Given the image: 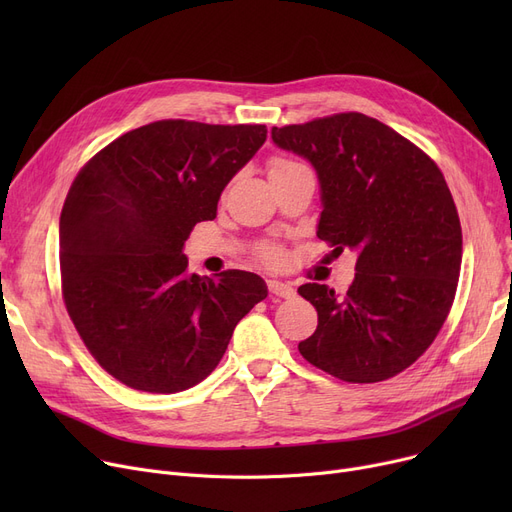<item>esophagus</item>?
<instances>
[{"label":"esophagus","instance_id":"1","mask_svg":"<svg viewBox=\"0 0 512 512\" xmlns=\"http://www.w3.org/2000/svg\"><path fill=\"white\" fill-rule=\"evenodd\" d=\"M267 288H270V292L276 294V297H280V299H292L294 294H297V292H294L292 284L280 282V280H270V282H267Z\"/></svg>","mask_w":512,"mask_h":512}]
</instances>
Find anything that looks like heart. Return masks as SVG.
Segmentation results:
<instances>
[{
    "mask_svg": "<svg viewBox=\"0 0 512 512\" xmlns=\"http://www.w3.org/2000/svg\"><path fill=\"white\" fill-rule=\"evenodd\" d=\"M294 168H299L297 161H290V159H284V157H274V159L270 161V166H267V174H270V178H272V176L284 174V172L294 170ZM261 257H263L265 263L278 265V263L282 261V249L276 247V245H265V247L261 249Z\"/></svg>",
    "mask_w": 512,
    "mask_h": 512,
    "instance_id": "1",
    "label": "heart"
}]
</instances>
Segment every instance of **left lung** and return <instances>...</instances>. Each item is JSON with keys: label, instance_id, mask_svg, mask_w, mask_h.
<instances>
[{"label": "left lung", "instance_id": "8db88e82", "mask_svg": "<svg viewBox=\"0 0 512 512\" xmlns=\"http://www.w3.org/2000/svg\"><path fill=\"white\" fill-rule=\"evenodd\" d=\"M280 149L317 172V236L357 253L346 294L299 288L317 309L301 355L338 380L373 384L413 365L448 317L459 282L463 232L450 188L434 164L396 130L359 112L274 126Z\"/></svg>", "mask_w": 512, "mask_h": 512}]
</instances>
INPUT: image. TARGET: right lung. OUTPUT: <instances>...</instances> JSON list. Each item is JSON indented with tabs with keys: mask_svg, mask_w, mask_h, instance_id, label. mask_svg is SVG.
<instances>
[{
	"mask_svg": "<svg viewBox=\"0 0 512 512\" xmlns=\"http://www.w3.org/2000/svg\"><path fill=\"white\" fill-rule=\"evenodd\" d=\"M265 137L263 124L159 120L122 134L74 178L60 215L64 303L89 353L122 384L193 388L267 297L251 272L188 274L182 253Z\"/></svg>",
	"mask_w": 512,
	"mask_h": 512,
	"instance_id": "add662e5",
	"label": "right lung"
}]
</instances>
